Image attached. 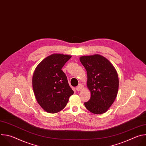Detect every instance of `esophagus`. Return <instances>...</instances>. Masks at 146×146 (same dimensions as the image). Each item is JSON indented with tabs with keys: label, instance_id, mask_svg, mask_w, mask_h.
Instances as JSON below:
<instances>
[{
	"label": "esophagus",
	"instance_id": "obj_1",
	"mask_svg": "<svg viewBox=\"0 0 146 146\" xmlns=\"http://www.w3.org/2000/svg\"><path fill=\"white\" fill-rule=\"evenodd\" d=\"M82 88H83V86H82L81 84H80L76 87V90H77V91H80Z\"/></svg>",
	"mask_w": 146,
	"mask_h": 146
}]
</instances>
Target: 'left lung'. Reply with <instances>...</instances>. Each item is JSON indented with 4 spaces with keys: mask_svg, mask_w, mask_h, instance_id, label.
Instances as JSON below:
<instances>
[{
    "mask_svg": "<svg viewBox=\"0 0 146 146\" xmlns=\"http://www.w3.org/2000/svg\"><path fill=\"white\" fill-rule=\"evenodd\" d=\"M80 60L87 70V86L91 92V98L84 105L94 114L105 113L118 94L119 80L117 70L108 59L99 54L81 56Z\"/></svg>",
    "mask_w": 146,
    "mask_h": 146,
    "instance_id": "obj_1",
    "label": "left lung"
}]
</instances>
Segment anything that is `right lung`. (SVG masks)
Segmentation results:
<instances>
[{"label":"right lung","instance_id":"add662e5","mask_svg":"<svg viewBox=\"0 0 146 146\" xmlns=\"http://www.w3.org/2000/svg\"><path fill=\"white\" fill-rule=\"evenodd\" d=\"M72 57L70 55L52 54L36 66L32 77L36 99L44 111L56 113L66 106L74 93L62 68Z\"/></svg>","mask_w":146,"mask_h":146}]
</instances>
